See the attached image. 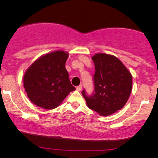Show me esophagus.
Returning a JSON list of instances; mask_svg holds the SVG:
<instances>
[{
	"instance_id": "esophagus-1",
	"label": "esophagus",
	"mask_w": 158,
	"mask_h": 158,
	"mask_svg": "<svg viewBox=\"0 0 158 158\" xmlns=\"http://www.w3.org/2000/svg\"><path fill=\"white\" fill-rule=\"evenodd\" d=\"M81 88H82V85H79V86L77 87V90H78V91H80V90H81Z\"/></svg>"
}]
</instances>
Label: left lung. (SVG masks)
I'll return each instance as SVG.
<instances>
[{"mask_svg":"<svg viewBox=\"0 0 158 158\" xmlns=\"http://www.w3.org/2000/svg\"><path fill=\"white\" fill-rule=\"evenodd\" d=\"M95 66L94 90L81 94L90 109L102 116L120 110L126 105L132 89V77L122 61L115 56L97 53L92 57Z\"/></svg>","mask_w":158,"mask_h":158,"instance_id":"1","label":"left lung"}]
</instances>
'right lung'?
Returning a JSON list of instances; mask_svg holds the SVG:
<instances>
[{
  "label": "right lung",
  "mask_w": 158,
  "mask_h": 158,
  "mask_svg": "<svg viewBox=\"0 0 158 158\" xmlns=\"http://www.w3.org/2000/svg\"><path fill=\"white\" fill-rule=\"evenodd\" d=\"M68 58V52L54 51L40 57L27 69L23 86L32 103L45 109H53L76 90L65 68Z\"/></svg>",
  "instance_id": "obj_1"
}]
</instances>
